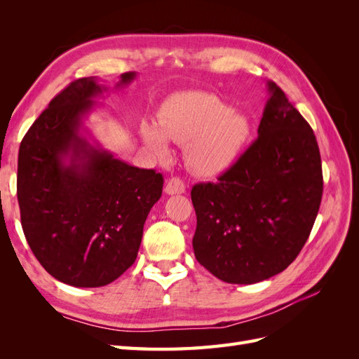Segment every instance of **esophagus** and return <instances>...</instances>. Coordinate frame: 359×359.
Returning <instances> with one entry per match:
<instances>
[{
	"label": "esophagus",
	"instance_id": "esophagus-1",
	"mask_svg": "<svg viewBox=\"0 0 359 359\" xmlns=\"http://www.w3.org/2000/svg\"><path fill=\"white\" fill-rule=\"evenodd\" d=\"M165 191L168 194H181L186 191V184H184L182 180L177 178V177H172L170 180H168L166 182V189Z\"/></svg>",
	"mask_w": 359,
	"mask_h": 359
}]
</instances>
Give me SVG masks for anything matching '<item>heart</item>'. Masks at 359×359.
Instances as JSON below:
<instances>
[{
  "label": "heart",
  "mask_w": 359,
  "mask_h": 359,
  "mask_svg": "<svg viewBox=\"0 0 359 359\" xmlns=\"http://www.w3.org/2000/svg\"><path fill=\"white\" fill-rule=\"evenodd\" d=\"M140 136L160 160L170 156L168 139L186 142L189 166L199 175L212 177L229 169L241 156L250 137V121L212 94L182 93L163 106L158 127L140 126Z\"/></svg>",
  "instance_id": "obj_1"
}]
</instances>
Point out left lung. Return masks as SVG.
Returning a JSON list of instances; mask_svg holds the SVG:
<instances>
[{"label": "left lung", "instance_id": "8db88e82", "mask_svg": "<svg viewBox=\"0 0 359 359\" xmlns=\"http://www.w3.org/2000/svg\"><path fill=\"white\" fill-rule=\"evenodd\" d=\"M268 93L257 139L215 182L191 189L194 256L232 285L285 271L309 240L322 201L316 136L276 82Z\"/></svg>", "mask_w": 359, "mask_h": 359}]
</instances>
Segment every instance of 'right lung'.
Here are the masks:
<instances>
[{
  "label": "right lung",
  "instance_id": "add662e5",
  "mask_svg": "<svg viewBox=\"0 0 359 359\" xmlns=\"http://www.w3.org/2000/svg\"><path fill=\"white\" fill-rule=\"evenodd\" d=\"M121 74L118 85L135 79ZM104 86L76 79L50 100L19 148L20 223L40 265L62 283L100 287L135 264L163 175L93 147L79 130Z\"/></svg>",
  "mask_w": 359,
  "mask_h": 359
}]
</instances>
